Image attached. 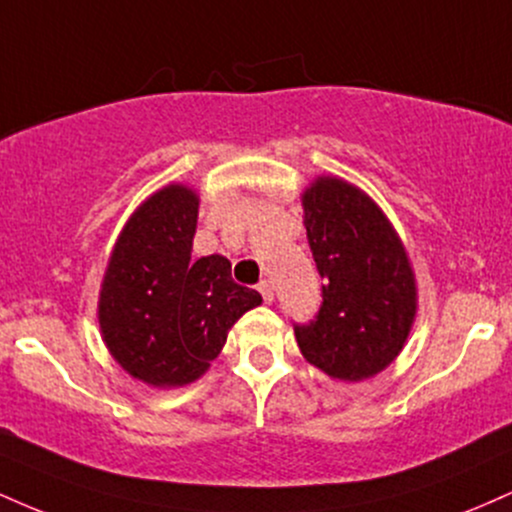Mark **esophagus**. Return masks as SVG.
Masks as SVG:
<instances>
[{
  "label": "esophagus",
  "instance_id": "obj_1",
  "mask_svg": "<svg viewBox=\"0 0 512 512\" xmlns=\"http://www.w3.org/2000/svg\"><path fill=\"white\" fill-rule=\"evenodd\" d=\"M257 289H260L264 303H272V301H274V286H272V281H262V284L257 286Z\"/></svg>",
  "mask_w": 512,
  "mask_h": 512
}]
</instances>
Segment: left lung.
Returning a JSON list of instances; mask_svg holds the SVG:
<instances>
[{
  "label": "left lung",
  "mask_w": 512,
  "mask_h": 512,
  "mask_svg": "<svg viewBox=\"0 0 512 512\" xmlns=\"http://www.w3.org/2000/svg\"><path fill=\"white\" fill-rule=\"evenodd\" d=\"M303 226L325 279L320 313L296 325L310 366L339 383H361L402 354L419 286L402 238L375 199L354 182L317 175L301 192Z\"/></svg>",
  "instance_id": "left-lung-1"
}]
</instances>
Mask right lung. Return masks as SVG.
<instances>
[{"label":"right lung","instance_id":"1","mask_svg":"<svg viewBox=\"0 0 512 512\" xmlns=\"http://www.w3.org/2000/svg\"><path fill=\"white\" fill-rule=\"evenodd\" d=\"M197 214V190L182 182L146 197L122 226L98 293L105 349L156 390L202 378L231 327L262 303L233 281L223 255L192 260Z\"/></svg>","mask_w":512,"mask_h":512}]
</instances>
